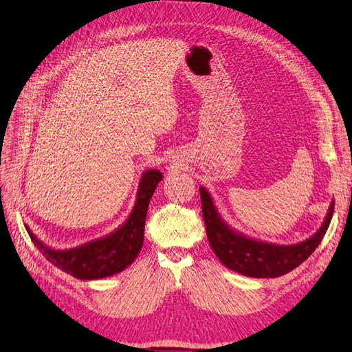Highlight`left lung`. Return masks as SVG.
Here are the masks:
<instances>
[{
    "label": "left lung",
    "instance_id": "8db88e82",
    "mask_svg": "<svg viewBox=\"0 0 352 352\" xmlns=\"http://www.w3.org/2000/svg\"><path fill=\"white\" fill-rule=\"evenodd\" d=\"M199 194L207 239L214 254L226 268L253 278L281 277L307 261L324 236L335 208V201H331L320 230L309 239L286 245L254 240L235 231L223 221L210 192L204 186H199Z\"/></svg>",
    "mask_w": 352,
    "mask_h": 352
}]
</instances>
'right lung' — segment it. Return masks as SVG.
Returning <instances> with one entry per match:
<instances>
[{"instance_id":"add662e5","label":"right lung","mask_w":352,"mask_h":352,"mask_svg":"<svg viewBox=\"0 0 352 352\" xmlns=\"http://www.w3.org/2000/svg\"><path fill=\"white\" fill-rule=\"evenodd\" d=\"M161 179L163 175L157 168L144 172L139 180L135 206L126 222L111 234L72 249H53L38 239L30 226L25 225V228L44 258L63 272L80 280L111 277L130 267L142 250L149 199L154 195Z\"/></svg>"}]
</instances>
